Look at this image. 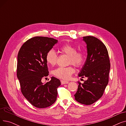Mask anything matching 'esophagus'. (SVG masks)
Masks as SVG:
<instances>
[{
    "label": "esophagus",
    "mask_w": 126,
    "mask_h": 126,
    "mask_svg": "<svg viewBox=\"0 0 126 126\" xmlns=\"http://www.w3.org/2000/svg\"><path fill=\"white\" fill-rule=\"evenodd\" d=\"M61 84H68L69 83L68 81H65V80H61Z\"/></svg>",
    "instance_id": "esophagus-1"
}]
</instances>
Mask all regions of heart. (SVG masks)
Returning <instances> with one entry per match:
<instances>
[{
  "label": "heart",
  "instance_id": "heart-1",
  "mask_svg": "<svg viewBox=\"0 0 126 126\" xmlns=\"http://www.w3.org/2000/svg\"><path fill=\"white\" fill-rule=\"evenodd\" d=\"M59 51L62 54L69 56V63H71L75 66L79 67L84 63L85 61V54L83 51H77V48L74 45L67 43L59 48ZM46 61L51 66H54L57 61V56L54 49H50L46 55ZM75 71V68L72 66L66 67H58L53 71L52 73L55 77L63 79H68Z\"/></svg>",
  "mask_w": 126,
  "mask_h": 126
}]
</instances>
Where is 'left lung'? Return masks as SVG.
I'll return each mask as SVG.
<instances>
[{"mask_svg":"<svg viewBox=\"0 0 126 126\" xmlns=\"http://www.w3.org/2000/svg\"><path fill=\"white\" fill-rule=\"evenodd\" d=\"M83 40L87 45V56L78 76L87 80L83 84L78 82L74 96L79 103L89 105L103 95L108 83L110 64L108 50L101 41L93 36L83 37Z\"/></svg>","mask_w":126,"mask_h":126,"instance_id":"8db88e82","label":"left lung"}]
</instances>
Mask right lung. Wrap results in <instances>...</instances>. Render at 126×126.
<instances>
[{
  "label": "right lung",
  "instance_id": "obj_1",
  "mask_svg": "<svg viewBox=\"0 0 126 126\" xmlns=\"http://www.w3.org/2000/svg\"><path fill=\"white\" fill-rule=\"evenodd\" d=\"M57 42L54 38L35 37L26 41L18 52L17 76L21 92L37 108L48 107L57 100L60 81L52 77L50 81L43 84L41 79L49 73L46 55Z\"/></svg>",
  "mask_w": 126,
  "mask_h": 126
}]
</instances>
